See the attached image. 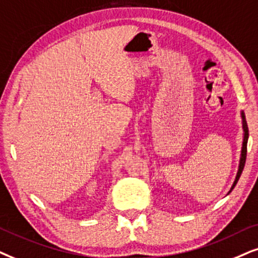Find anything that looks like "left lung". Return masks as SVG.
<instances>
[{"label": "left lung", "instance_id": "8db88e82", "mask_svg": "<svg viewBox=\"0 0 258 258\" xmlns=\"http://www.w3.org/2000/svg\"><path fill=\"white\" fill-rule=\"evenodd\" d=\"M242 118H243V128H244V139H243V147H242V156H241V161H239V167H238V172H237V176H236V179L233 181V185L231 187V190L233 187H235V185L237 184V181H238L239 177H241V173L243 169H244V164H245V159H246V145H248V125H246V120L244 118V114L242 113Z\"/></svg>", "mask_w": 258, "mask_h": 258}]
</instances>
